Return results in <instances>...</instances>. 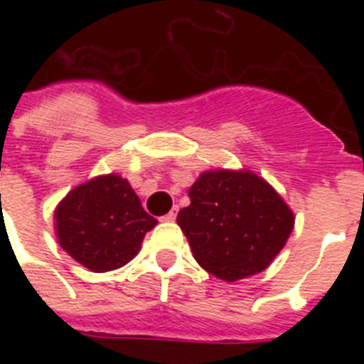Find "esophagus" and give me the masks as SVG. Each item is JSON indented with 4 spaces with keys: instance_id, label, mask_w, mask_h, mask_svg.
Listing matches in <instances>:
<instances>
[{
    "instance_id": "34e87169",
    "label": "esophagus",
    "mask_w": 364,
    "mask_h": 364,
    "mask_svg": "<svg viewBox=\"0 0 364 364\" xmlns=\"http://www.w3.org/2000/svg\"><path fill=\"white\" fill-rule=\"evenodd\" d=\"M177 211H179V208H173V210L170 211V213H166L164 217H162V219H164V221H176V217H177Z\"/></svg>"
}]
</instances>
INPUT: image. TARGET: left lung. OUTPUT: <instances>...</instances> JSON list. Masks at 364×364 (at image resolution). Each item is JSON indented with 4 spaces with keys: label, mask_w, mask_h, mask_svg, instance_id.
Instances as JSON below:
<instances>
[{
    "label": "left lung",
    "mask_w": 364,
    "mask_h": 364,
    "mask_svg": "<svg viewBox=\"0 0 364 364\" xmlns=\"http://www.w3.org/2000/svg\"><path fill=\"white\" fill-rule=\"evenodd\" d=\"M188 198L177 225L196 262L225 282L264 270L293 232V211L251 171H205Z\"/></svg>",
    "instance_id": "8db88e82"
}]
</instances>
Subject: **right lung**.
Listing matches in <instances>:
<instances>
[{
	"instance_id": "1",
	"label": "right lung",
	"mask_w": 364,
	"mask_h": 364,
	"mask_svg": "<svg viewBox=\"0 0 364 364\" xmlns=\"http://www.w3.org/2000/svg\"><path fill=\"white\" fill-rule=\"evenodd\" d=\"M54 217L62 249L92 272L124 266L156 225L130 183L119 176L96 177L73 188Z\"/></svg>"
}]
</instances>
